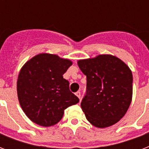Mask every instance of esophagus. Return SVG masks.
Instances as JSON below:
<instances>
[{
	"label": "esophagus",
	"mask_w": 149,
	"mask_h": 149,
	"mask_svg": "<svg viewBox=\"0 0 149 149\" xmlns=\"http://www.w3.org/2000/svg\"><path fill=\"white\" fill-rule=\"evenodd\" d=\"M76 95L79 97V99H80V96H81V93H80V92L79 91H77V93H76Z\"/></svg>",
	"instance_id": "obj_1"
}]
</instances>
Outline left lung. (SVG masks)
Wrapping results in <instances>:
<instances>
[{
    "mask_svg": "<svg viewBox=\"0 0 149 149\" xmlns=\"http://www.w3.org/2000/svg\"><path fill=\"white\" fill-rule=\"evenodd\" d=\"M77 64L86 76L81 108L87 120L99 128L118 122L132 103L133 77L130 68L112 55L80 59Z\"/></svg>",
    "mask_w": 149,
    "mask_h": 149,
    "instance_id": "1",
    "label": "left lung"
}]
</instances>
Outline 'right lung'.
Returning a JSON list of instances; mask_svg holds the SVG:
<instances>
[{"label": "right lung", "mask_w": 149, "mask_h": 149, "mask_svg": "<svg viewBox=\"0 0 149 149\" xmlns=\"http://www.w3.org/2000/svg\"><path fill=\"white\" fill-rule=\"evenodd\" d=\"M72 64L57 55L41 53L22 66L17 81V97L31 121L43 127L55 125L65 109L79 101L63 77Z\"/></svg>", "instance_id": "right-lung-1"}]
</instances>
